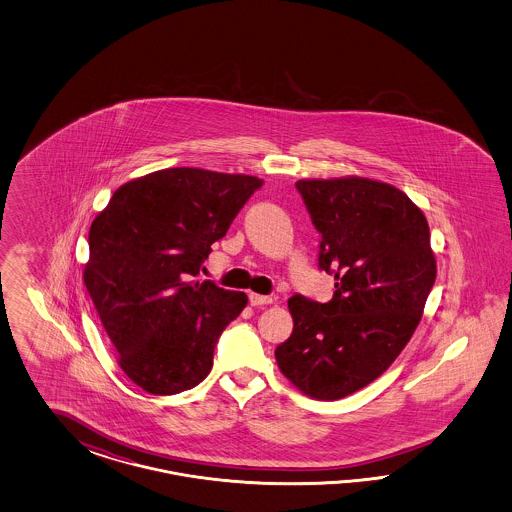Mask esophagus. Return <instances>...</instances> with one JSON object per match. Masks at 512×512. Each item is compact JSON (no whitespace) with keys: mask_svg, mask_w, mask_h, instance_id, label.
Masks as SVG:
<instances>
[{"mask_svg":"<svg viewBox=\"0 0 512 512\" xmlns=\"http://www.w3.org/2000/svg\"><path fill=\"white\" fill-rule=\"evenodd\" d=\"M272 302H274L272 296L257 295V293L249 295V304L251 306H266V304H272Z\"/></svg>","mask_w":512,"mask_h":512,"instance_id":"1","label":"esophagus"}]
</instances>
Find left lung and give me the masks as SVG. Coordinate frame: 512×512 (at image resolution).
Wrapping results in <instances>:
<instances>
[{
  "label": "left lung",
  "instance_id": "8db88e82",
  "mask_svg": "<svg viewBox=\"0 0 512 512\" xmlns=\"http://www.w3.org/2000/svg\"><path fill=\"white\" fill-rule=\"evenodd\" d=\"M323 240L319 268L336 291L321 304L289 300L293 334L276 349L281 373L315 400H340L370 385L419 326L437 264L430 227L398 187L362 176L298 180Z\"/></svg>",
  "mask_w": 512,
  "mask_h": 512
}]
</instances>
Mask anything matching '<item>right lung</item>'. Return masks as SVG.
I'll return each mask as SVG.
<instances>
[{"instance_id":"obj_1","label":"right lung","mask_w":512,"mask_h":512,"mask_svg":"<svg viewBox=\"0 0 512 512\" xmlns=\"http://www.w3.org/2000/svg\"><path fill=\"white\" fill-rule=\"evenodd\" d=\"M261 186L248 174L163 169L118 187L93 219L84 283L137 387L171 396L212 370L217 340L248 296L195 278Z\"/></svg>"}]
</instances>
